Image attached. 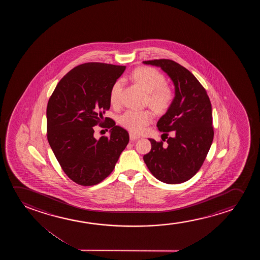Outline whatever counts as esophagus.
<instances>
[{
    "label": "esophagus",
    "mask_w": 260,
    "mask_h": 260,
    "mask_svg": "<svg viewBox=\"0 0 260 260\" xmlns=\"http://www.w3.org/2000/svg\"><path fill=\"white\" fill-rule=\"evenodd\" d=\"M129 139H131L132 141H135L137 139H140V137L135 135V134H133V133H131V134H129Z\"/></svg>",
    "instance_id": "obj_1"
}]
</instances>
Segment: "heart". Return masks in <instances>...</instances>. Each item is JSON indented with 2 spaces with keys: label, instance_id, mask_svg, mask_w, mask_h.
<instances>
[{
  "label": "heart",
  "instance_id": "b5f03b06",
  "mask_svg": "<svg viewBox=\"0 0 260 260\" xmlns=\"http://www.w3.org/2000/svg\"><path fill=\"white\" fill-rule=\"evenodd\" d=\"M132 78L147 92V103L153 110L164 114L171 108L174 102L175 92L166 83V78L160 71L150 67H142L132 72ZM123 81L119 79L110 90V101L117 105L120 101ZM153 111L128 110L119 117V123L132 133H142L147 125L153 121Z\"/></svg>",
  "mask_w": 260,
  "mask_h": 260
}]
</instances>
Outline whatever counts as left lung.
Returning a JSON list of instances; mask_svg holds the SVG:
<instances>
[{
	"instance_id": "8db88e82",
	"label": "left lung",
	"mask_w": 260,
	"mask_h": 260,
	"mask_svg": "<svg viewBox=\"0 0 260 260\" xmlns=\"http://www.w3.org/2000/svg\"><path fill=\"white\" fill-rule=\"evenodd\" d=\"M160 67L175 85L171 108L157 122L167 144L149 139L151 151L144 161L153 177L166 184L187 181L198 172L213 141L212 110L206 89L191 72L171 59L143 61ZM173 131L174 137H168Z\"/></svg>"
}]
</instances>
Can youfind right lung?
I'll return each instance as SVG.
<instances>
[{
    "mask_svg": "<svg viewBox=\"0 0 260 260\" xmlns=\"http://www.w3.org/2000/svg\"><path fill=\"white\" fill-rule=\"evenodd\" d=\"M126 67L89 62L68 72L47 106V139L68 178L95 185L114 171L129 140L126 129L103 114L110 108V90ZM111 128L110 137L93 138L92 127Z\"/></svg>",
    "mask_w": 260,
    "mask_h": 260,
    "instance_id": "right-lung-1",
    "label": "right lung"
}]
</instances>
